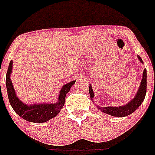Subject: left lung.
Here are the masks:
<instances>
[{
  "instance_id": "obj_1",
  "label": "left lung",
  "mask_w": 155,
  "mask_h": 155,
  "mask_svg": "<svg viewBox=\"0 0 155 155\" xmlns=\"http://www.w3.org/2000/svg\"><path fill=\"white\" fill-rule=\"evenodd\" d=\"M138 58L141 63H142V58L140 56L137 55ZM89 93L91 99L94 98V92L92 91V86H89ZM146 93H147V70L145 69L143 71V74H142V80L140 84L139 88L138 91L137 92V94L135 97L132 101L125 105L123 106H118V107H113V106H108V107H99L97 106V108H99L100 111H101L103 113L109 114L113 117H126L128 115H130L133 113L138 107H139L142 103L143 102L146 97Z\"/></svg>"
}]
</instances>
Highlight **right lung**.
<instances>
[{
  "instance_id": "1",
  "label": "right lung",
  "mask_w": 155,
  "mask_h": 155,
  "mask_svg": "<svg viewBox=\"0 0 155 155\" xmlns=\"http://www.w3.org/2000/svg\"><path fill=\"white\" fill-rule=\"evenodd\" d=\"M13 70V61L11 60L8 65L7 74H6V88L8 92V97L12 108L18 115L25 120L35 123L46 122L58 115L65 103L66 95L74 84L75 80L63 85L61 88L58 101L54 104H35L32 105L25 104L21 101L16 95L15 90L13 88V84L10 80V75Z\"/></svg>"
}]
</instances>
